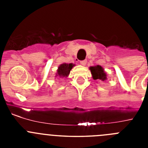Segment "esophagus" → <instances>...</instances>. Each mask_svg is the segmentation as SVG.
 Returning a JSON list of instances; mask_svg holds the SVG:
<instances>
[{"label": "esophagus", "mask_w": 148, "mask_h": 148, "mask_svg": "<svg viewBox=\"0 0 148 148\" xmlns=\"http://www.w3.org/2000/svg\"><path fill=\"white\" fill-rule=\"evenodd\" d=\"M80 64L82 65H83V66H85L86 64H87V61H86V60H84V61H81Z\"/></svg>", "instance_id": "obj_1"}]
</instances>
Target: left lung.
<instances>
[{"instance_id":"obj_1","label":"left lung","mask_w":148,"mask_h":148,"mask_svg":"<svg viewBox=\"0 0 148 148\" xmlns=\"http://www.w3.org/2000/svg\"><path fill=\"white\" fill-rule=\"evenodd\" d=\"M90 70L94 80L104 82L107 79V74L104 72L102 66H101L100 65L90 66Z\"/></svg>"}]
</instances>
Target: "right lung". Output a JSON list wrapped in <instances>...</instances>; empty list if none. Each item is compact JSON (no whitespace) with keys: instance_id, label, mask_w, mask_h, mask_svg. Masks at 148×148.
<instances>
[{"instance_id":"right-lung-1","label":"right lung","mask_w":148,"mask_h":148,"mask_svg":"<svg viewBox=\"0 0 148 148\" xmlns=\"http://www.w3.org/2000/svg\"><path fill=\"white\" fill-rule=\"evenodd\" d=\"M75 65L73 64H66L64 63L58 66V70H57V73H56V77H60V78H64V77H67L70 73V70Z\"/></svg>"}]
</instances>
